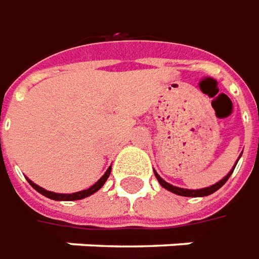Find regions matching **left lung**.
<instances>
[{"label": "left lung", "mask_w": 259, "mask_h": 259, "mask_svg": "<svg viewBox=\"0 0 259 259\" xmlns=\"http://www.w3.org/2000/svg\"><path fill=\"white\" fill-rule=\"evenodd\" d=\"M241 156V155H240ZM240 159V158H238ZM238 162V160H237ZM237 165V163H235ZM235 165L233 166V169L230 170L227 174V176H224L222 181L217 182L215 185H213V186H208V187H204V189H197V190H190V189H182V187H178V186H174V185H170V183H167V182H165L162 178H160L159 175L156 174L155 170H153V174H155V176H156V179H158V182L160 183V186L165 187L166 190H169V192H172V193L175 194H179V196H186V197H203V196H208V194L214 193L215 190H219L220 187L226 183V182L228 181V178L231 176V174H233V170L235 169Z\"/></svg>", "instance_id": "left-lung-1"}]
</instances>
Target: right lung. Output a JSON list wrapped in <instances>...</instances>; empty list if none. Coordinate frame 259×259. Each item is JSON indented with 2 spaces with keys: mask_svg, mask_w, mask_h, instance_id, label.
Returning a JSON list of instances; mask_svg holds the SVG:
<instances>
[{
  "mask_svg": "<svg viewBox=\"0 0 259 259\" xmlns=\"http://www.w3.org/2000/svg\"><path fill=\"white\" fill-rule=\"evenodd\" d=\"M111 174V166L107 169V172L101 178H100L99 181L96 182L92 187H89V189H85V190H81V192H76V193H70V194H65V193H55V192H49V190H45L44 187L37 186L36 183H33L32 181L28 179L29 182V185H31L36 192H39L40 194H44L45 197H49L52 200H65V201H72V200H80V199H84V197H89V196H92L93 193H96L97 190H100L103 185L106 183V181L108 179V176Z\"/></svg>",
  "mask_w": 259,
  "mask_h": 259,
  "instance_id": "add662e5",
  "label": "right lung"
}]
</instances>
